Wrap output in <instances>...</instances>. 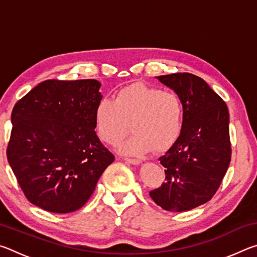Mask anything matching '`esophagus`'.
Wrapping results in <instances>:
<instances>
[{
    "label": "esophagus",
    "mask_w": 257,
    "mask_h": 257,
    "mask_svg": "<svg viewBox=\"0 0 257 257\" xmlns=\"http://www.w3.org/2000/svg\"><path fill=\"white\" fill-rule=\"evenodd\" d=\"M125 162L127 163H130V164H134V165H138V164H141L142 163V161L141 160H137V159H123Z\"/></svg>",
    "instance_id": "obj_1"
}]
</instances>
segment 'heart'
<instances>
[{
  "label": "heart",
  "instance_id": "b5f03b06",
  "mask_svg": "<svg viewBox=\"0 0 257 257\" xmlns=\"http://www.w3.org/2000/svg\"><path fill=\"white\" fill-rule=\"evenodd\" d=\"M94 123L98 138L111 146L122 141L132 123L134 135L120 145L122 154L143 155L153 149L163 152L180 136L184 105L176 93L135 82L118 90L113 99H99Z\"/></svg>",
  "mask_w": 257,
  "mask_h": 257
}]
</instances>
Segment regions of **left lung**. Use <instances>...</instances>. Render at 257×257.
<instances>
[{
    "instance_id": "obj_1",
    "label": "left lung",
    "mask_w": 257,
    "mask_h": 257,
    "mask_svg": "<svg viewBox=\"0 0 257 257\" xmlns=\"http://www.w3.org/2000/svg\"><path fill=\"white\" fill-rule=\"evenodd\" d=\"M179 95L184 127L178 141L159 159L165 182L150 191L163 210L185 212L210 201L231 160L229 111L202 78L188 72L156 77Z\"/></svg>"
}]
</instances>
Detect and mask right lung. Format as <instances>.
Here are the masks:
<instances>
[{
    "mask_svg": "<svg viewBox=\"0 0 257 257\" xmlns=\"http://www.w3.org/2000/svg\"><path fill=\"white\" fill-rule=\"evenodd\" d=\"M99 87L95 79L46 80L12 110L8 161L34 205L60 214L79 210L114 161L94 132Z\"/></svg>",
    "mask_w": 257,
    "mask_h": 257,
    "instance_id": "add662e5",
    "label": "right lung"
}]
</instances>
